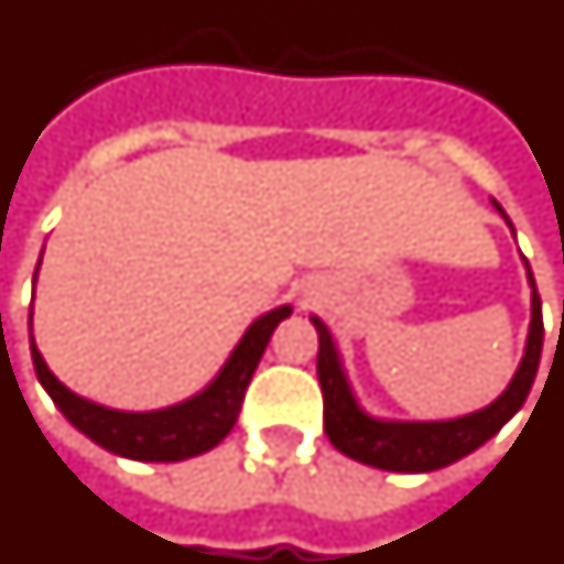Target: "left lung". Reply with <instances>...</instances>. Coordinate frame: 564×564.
Segmentation results:
<instances>
[{
	"label": "left lung",
	"instance_id": "8db88e82",
	"mask_svg": "<svg viewBox=\"0 0 564 564\" xmlns=\"http://www.w3.org/2000/svg\"><path fill=\"white\" fill-rule=\"evenodd\" d=\"M494 206L505 218V224L511 227V220L496 199ZM527 278L532 286V323H529L527 352L517 367L514 379L490 406L452 421H386L367 415L349 388L332 332L325 328L319 316H311L316 335H319L316 373H319V386H323L325 433L337 452L358 463H367V466L388 469V473H433V469H442V466L473 454L490 436L502 431L505 421L514 419V412L527 403L529 388L535 382L538 361H541V346H544L541 299H538L529 262Z\"/></svg>",
	"mask_w": 564,
	"mask_h": 564
}]
</instances>
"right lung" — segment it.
<instances>
[{"label":"right lung","instance_id":"right-lung-1","mask_svg":"<svg viewBox=\"0 0 564 564\" xmlns=\"http://www.w3.org/2000/svg\"><path fill=\"white\" fill-rule=\"evenodd\" d=\"M290 314H293V307L283 304V307H274L265 316H260L245 332L239 346L227 358V365L220 367L218 377L212 379L199 394L182 400L176 406H166V410L119 412L74 394L70 388H65L59 379L53 377L47 361L37 352L35 340L29 337L32 340V365H35L37 382L59 406L62 415L77 431L86 433L91 442H98L101 448L119 454V457H128V460L176 463L212 452L232 431L250 377H253V370L260 365L262 352L271 340V332ZM29 323H32V316H29Z\"/></svg>","mask_w":564,"mask_h":564}]
</instances>
